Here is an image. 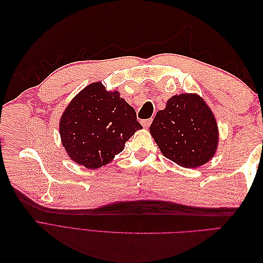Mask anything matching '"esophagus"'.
I'll use <instances>...</instances> for the list:
<instances>
[{
    "instance_id": "esophagus-1",
    "label": "esophagus",
    "mask_w": 263,
    "mask_h": 263,
    "mask_svg": "<svg viewBox=\"0 0 263 263\" xmlns=\"http://www.w3.org/2000/svg\"><path fill=\"white\" fill-rule=\"evenodd\" d=\"M151 119H144V121H141V125L144 126V127H146V128H148V127L150 126V124H151Z\"/></svg>"
}]
</instances>
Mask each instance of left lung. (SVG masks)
Masks as SVG:
<instances>
[{"label": "left lung", "mask_w": 263, "mask_h": 263, "mask_svg": "<svg viewBox=\"0 0 263 263\" xmlns=\"http://www.w3.org/2000/svg\"><path fill=\"white\" fill-rule=\"evenodd\" d=\"M149 129L162 155L183 168L208 162L217 148L216 121L196 94L172 97Z\"/></svg>", "instance_id": "obj_1"}]
</instances>
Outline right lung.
Masks as SVG:
<instances>
[{
    "label": "right lung",
    "mask_w": 263,
    "mask_h": 263,
    "mask_svg": "<svg viewBox=\"0 0 263 263\" xmlns=\"http://www.w3.org/2000/svg\"><path fill=\"white\" fill-rule=\"evenodd\" d=\"M59 127L70 158L87 169L108 163L142 128L136 110L117 91L108 92L100 82L86 86L71 101Z\"/></svg>",
    "instance_id": "obj_1"
}]
</instances>
